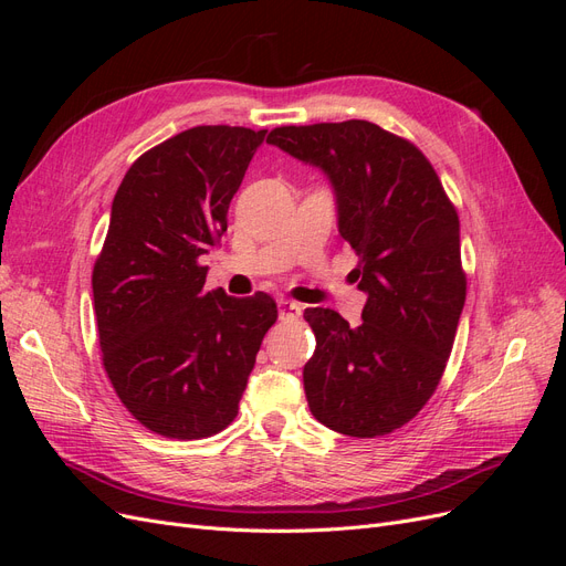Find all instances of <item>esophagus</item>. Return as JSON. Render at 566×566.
<instances>
[{
	"label": "esophagus",
	"instance_id": "obj_1",
	"mask_svg": "<svg viewBox=\"0 0 566 566\" xmlns=\"http://www.w3.org/2000/svg\"><path fill=\"white\" fill-rule=\"evenodd\" d=\"M279 316L281 321H297L302 316V306L293 300H279Z\"/></svg>",
	"mask_w": 566,
	"mask_h": 566
}]
</instances>
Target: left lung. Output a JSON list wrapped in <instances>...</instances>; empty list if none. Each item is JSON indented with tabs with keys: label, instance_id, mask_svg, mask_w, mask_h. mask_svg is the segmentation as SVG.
Segmentation results:
<instances>
[{
	"label": "left lung",
	"instance_id": "1",
	"mask_svg": "<svg viewBox=\"0 0 566 566\" xmlns=\"http://www.w3.org/2000/svg\"><path fill=\"white\" fill-rule=\"evenodd\" d=\"M266 142L331 177L368 293L356 328L333 310H304L316 335L310 410L339 434L385 437L430 401L453 349L468 295L455 205L416 144L368 119L285 125Z\"/></svg>",
	"mask_w": 566,
	"mask_h": 566
}]
</instances>
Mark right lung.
<instances>
[{
	"instance_id": "1",
	"label": "right lung",
	"mask_w": 566,
	"mask_h": 566,
	"mask_svg": "<svg viewBox=\"0 0 566 566\" xmlns=\"http://www.w3.org/2000/svg\"><path fill=\"white\" fill-rule=\"evenodd\" d=\"M266 129L200 125L134 160L94 271L101 361L129 413L167 439H205L238 416L279 306L205 287L229 205Z\"/></svg>"
}]
</instances>
